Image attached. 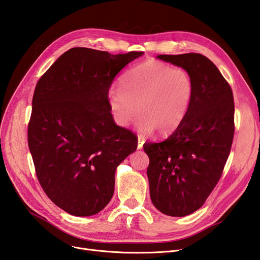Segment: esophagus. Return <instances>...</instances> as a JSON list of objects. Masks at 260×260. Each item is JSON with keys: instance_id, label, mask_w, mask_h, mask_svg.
<instances>
[{"instance_id": "1", "label": "esophagus", "mask_w": 260, "mask_h": 260, "mask_svg": "<svg viewBox=\"0 0 260 260\" xmlns=\"http://www.w3.org/2000/svg\"><path fill=\"white\" fill-rule=\"evenodd\" d=\"M144 143H145V139L142 138V137H138V141H137V149H142Z\"/></svg>"}]
</instances>
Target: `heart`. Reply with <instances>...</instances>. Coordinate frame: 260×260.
<instances>
[{"label":"heart","mask_w":260,"mask_h":260,"mask_svg":"<svg viewBox=\"0 0 260 260\" xmlns=\"http://www.w3.org/2000/svg\"><path fill=\"white\" fill-rule=\"evenodd\" d=\"M193 93V81L187 70L147 60L133 67L122 79L121 88L111 89L108 99L118 126L129 125L138 108L141 116L136 126L142 134L157 129L160 135H168L183 122Z\"/></svg>","instance_id":"heart-1"}]
</instances>
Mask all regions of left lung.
Wrapping results in <instances>:
<instances>
[{
    "mask_svg": "<svg viewBox=\"0 0 260 260\" xmlns=\"http://www.w3.org/2000/svg\"><path fill=\"white\" fill-rule=\"evenodd\" d=\"M158 59L187 70L193 99L181 125L160 143H147L151 202L182 217L204 204L224 169L234 136V99L230 84L209 58L190 52Z\"/></svg>",
    "mask_w": 260,
    "mask_h": 260,
    "instance_id": "obj_1",
    "label": "left lung"
}]
</instances>
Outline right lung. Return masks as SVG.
I'll return each mask as SVG.
<instances>
[{"label":"right lung","instance_id":"add662e5","mask_svg":"<svg viewBox=\"0 0 260 260\" xmlns=\"http://www.w3.org/2000/svg\"><path fill=\"white\" fill-rule=\"evenodd\" d=\"M143 54L71 48L37 82L29 151L45 193L71 215L108 205L116 168L137 148L136 136L114 123L108 94L117 73Z\"/></svg>","mask_w":260,"mask_h":260}]
</instances>
